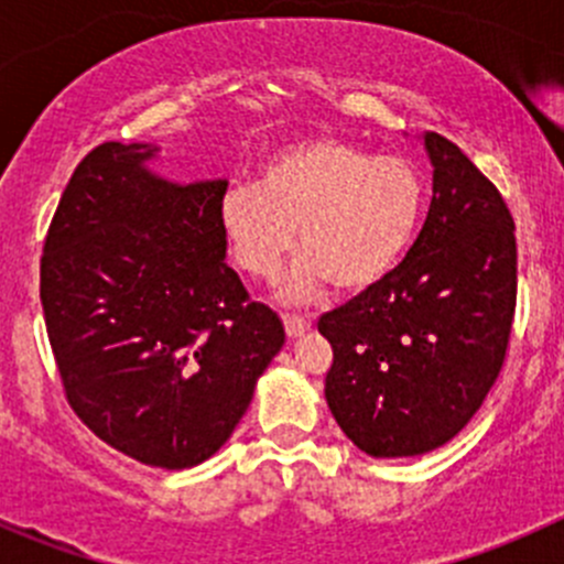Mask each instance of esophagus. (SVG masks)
I'll list each match as a JSON object with an SVG mask.
<instances>
[{
	"label": "esophagus",
	"mask_w": 564,
	"mask_h": 564,
	"mask_svg": "<svg viewBox=\"0 0 564 564\" xmlns=\"http://www.w3.org/2000/svg\"><path fill=\"white\" fill-rule=\"evenodd\" d=\"M283 327H286V335L289 338H300V335H305L311 329V318H303V316H283Z\"/></svg>",
	"instance_id": "obj_1"
}]
</instances>
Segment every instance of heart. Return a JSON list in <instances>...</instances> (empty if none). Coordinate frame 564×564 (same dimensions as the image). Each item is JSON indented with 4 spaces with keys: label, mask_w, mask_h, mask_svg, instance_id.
Here are the masks:
<instances>
[{
    "label": "heart",
    "mask_w": 564,
    "mask_h": 564,
    "mask_svg": "<svg viewBox=\"0 0 564 564\" xmlns=\"http://www.w3.org/2000/svg\"><path fill=\"white\" fill-rule=\"evenodd\" d=\"M423 204V180L409 161L318 135L270 155L259 185L229 187L218 226L231 261L256 281L275 275L297 229L303 253L281 297L308 303L327 281L340 292L382 281L412 242Z\"/></svg>",
    "instance_id": "1"
}]
</instances>
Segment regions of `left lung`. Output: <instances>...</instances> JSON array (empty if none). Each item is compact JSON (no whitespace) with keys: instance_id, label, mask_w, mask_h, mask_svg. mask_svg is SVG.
<instances>
[{"instance_id":"obj_1","label":"left lung","mask_w":564,"mask_h":564,"mask_svg":"<svg viewBox=\"0 0 564 564\" xmlns=\"http://www.w3.org/2000/svg\"><path fill=\"white\" fill-rule=\"evenodd\" d=\"M434 198L406 259L318 318L333 346L324 398L373 458L436 451L497 382L516 308V226L453 141L425 133Z\"/></svg>"}]
</instances>
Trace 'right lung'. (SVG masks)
<instances>
[{
    "mask_svg": "<svg viewBox=\"0 0 564 564\" xmlns=\"http://www.w3.org/2000/svg\"><path fill=\"white\" fill-rule=\"evenodd\" d=\"M158 144L95 147L67 182L40 261V303L78 417L161 469L213 458L281 351V318L226 264L229 180L172 182Z\"/></svg>",
    "mask_w": 564,
    "mask_h": 564,
    "instance_id": "obj_1",
    "label": "right lung"
}]
</instances>
